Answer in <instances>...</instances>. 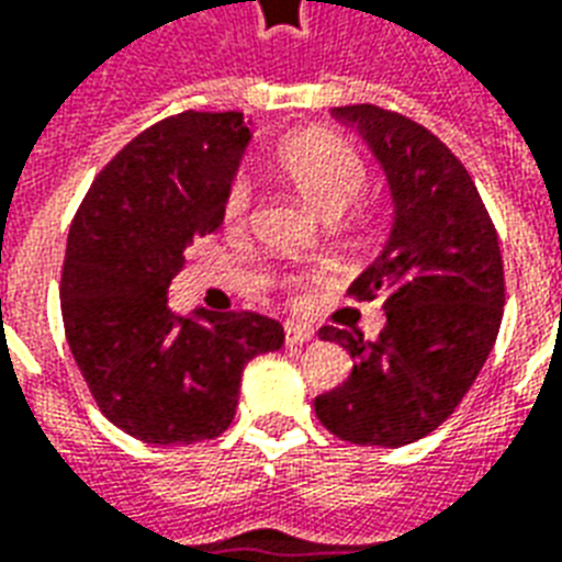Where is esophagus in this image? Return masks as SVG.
Here are the masks:
<instances>
[{"mask_svg": "<svg viewBox=\"0 0 562 562\" xmlns=\"http://www.w3.org/2000/svg\"><path fill=\"white\" fill-rule=\"evenodd\" d=\"M312 329L300 327V324H285V345H306V341H312Z\"/></svg>", "mask_w": 562, "mask_h": 562, "instance_id": "34e87169", "label": "esophagus"}]
</instances>
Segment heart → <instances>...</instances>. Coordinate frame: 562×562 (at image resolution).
Masks as SVG:
<instances>
[{"mask_svg": "<svg viewBox=\"0 0 562 562\" xmlns=\"http://www.w3.org/2000/svg\"><path fill=\"white\" fill-rule=\"evenodd\" d=\"M277 173L312 205L321 217L336 221L368 186V165L348 140L329 132H303L277 149ZM256 205V186L247 173L229 179L224 194V221L233 229L247 226Z\"/></svg>", "mask_w": 562, "mask_h": 562, "instance_id": "heart-1", "label": "heart"}]
</instances>
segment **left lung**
Wrapping results in <instances>:
<instances>
[{"label":"left lung","mask_w":562,"mask_h":562,"mask_svg":"<svg viewBox=\"0 0 562 562\" xmlns=\"http://www.w3.org/2000/svg\"><path fill=\"white\" fill-rule=\"evenodd\" d=\"M385 170L395 224L383 252L348 289L383 297L385 327L362 333L321 327L353 357V371L315 397L329 434L353 445L401 448L460 406L481 374L504 318L498 233L462 161L422 123L380 105H341Z\"/></svg>","instance_id":"obj_1"}]
</instances>
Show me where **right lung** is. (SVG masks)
Returning a JSON list of instances; mask_svg holds the SVG:
<instances>
[{
  "instance_id": "obj_1",
  "label": "right lung",
  "mask_w": 562,
  "mask_h": 562,
  "mask_svg": "<svg viewBox=\"0 0 562 562\" xmlns=\"http://www.w3.org/2000/svg\"><path fill=\"white\" fill-rule=\"evenodd\" d=\"M250 140L238 111L158 120L102 167L72 217L61 271L67 345L102 415L149 445H191L233 424L247 362L285 341L259 312L182 318L167 285L224 224Z\"/></svg>"
}]
</instances>
